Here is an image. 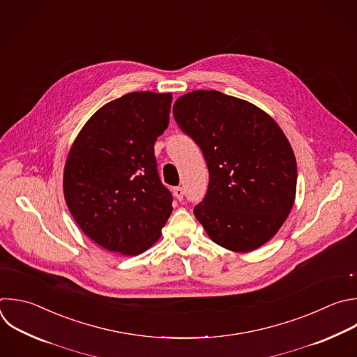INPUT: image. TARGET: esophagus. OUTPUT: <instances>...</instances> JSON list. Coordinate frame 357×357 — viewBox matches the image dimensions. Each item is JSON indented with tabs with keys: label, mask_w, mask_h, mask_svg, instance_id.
<instances>
[{
	"label": "esophagus",
	"mask_w": 357,
	"mask_h": 357,
	"mask_svg": "<svg viewBox=\"0 0 357 357\" xmlns=\"http://www.w3.org/2000/svg\"><path fill=\"white\" fill-rule=\"evenodd\" d=\"M174 195H175V197L178 199V200H182L183 199V195H185V192H183V189L182 188H175L174 189Z\"/></svg>",
	"instance_id": "34e87169"
}]
</instances>
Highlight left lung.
<instances>
[{"label":"left lung","mask_w":357,"mask_h":357,"mask_svg":"<svg viewBox=\"0 0 357 357\" xmlns=\"http://www.w3.org/2000/svg\"><path fill=\"white\" fill-rule=\"evenodd\" d=\"M172 112L208 168L206 197L193 213L210 240L238 254L261 248L296 200L297 162L286 135L257 105L218 91L188 92Z\"/></svg>","instance_id":"8db88e82"}]
</instances>
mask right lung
Segmentation results:
<instances>
[{
  "label": "right lung",
  "instance_id": "obj_1",
  "mask_svg": "<svg viewBox=\"0 0 357 357\" xmlns=\"http://www.w3.org/2000/svg\"><path fill=\"white\" fill-rule=\"evenodd\" d=\"M172 93L130 92L99 107L64 165L67 207L99 247L135 257L151 248L172 211L154 144L168 128Z\"/></svg>",
  "mask_w": 357,
  "mask_h": 357
}]
</instances>
